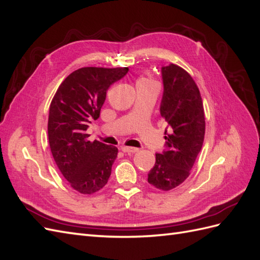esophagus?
<instances>
[{"mask_svg":"<svg viewBox=\"0 0 260 260\" xmlns=\"http://www.w3.org/2000/svg\"><path fill=\"white\" fill-rule=\"evenodd\" d=\"M121 150L123 152H128V153H135V152H138V148H132V147H121Z\"/></svg>","mask_w":260,"mask_h":260,"instance_id":"obj_1","label":"esophagus"}]
</instances>
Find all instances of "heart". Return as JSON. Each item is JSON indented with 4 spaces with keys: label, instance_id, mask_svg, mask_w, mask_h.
I'll list each match as a JSON object with an SVG mask.
<instances>
[{
    "label": "heart",
    "instance_id": "heart-1",
    "mask_svg": "<svg viewBox=\"0 0 260 260\" xmlns=\"http://www.w3.org/2000/svg\"><path fill=\"white\" fill-rule=\"evenodd\" d=\"M144 85H156L155 81L150 77H141L137 80V88Z\"/></svg>",
    "mask_w": 260,
    "mask_h": 260
}]
</instances>
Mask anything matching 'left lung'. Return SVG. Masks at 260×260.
<instances>
[{"mask_svg":"<svg viewBox=\"0 0 260 260\" xmlns=\"http://www.w3.org/2000/svg\"><path fill=\"white\" fill-rule=\"evenodd\" d=\"M163 97L160 112L168 123L166 147L155 154L148 182L161 191H170L184 182L202 149L205 135L203 101L198 85L182 67H162Z\"/></svg>","mask_w":260,"mask_h":260,"instance_id":"1","label":"left lung"}]
</instances>
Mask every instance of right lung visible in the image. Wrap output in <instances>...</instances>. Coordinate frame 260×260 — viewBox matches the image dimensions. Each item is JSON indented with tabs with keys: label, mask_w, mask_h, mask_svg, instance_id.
Listing matches in <instances>:
<instances>
[{
	"label": "right lung",
	"mask_w": 260,
	"mask_h": 260,
	"mask_svg": "<svg viewBox=\"0 0 260 260\" xmlns=\"http://www.w3.org/2000/svg\"><path fill=\"white\" fill-rule=\"evenodd\" d=\"M128 67H82L61 82L49 106L48 141L60 173L75 191L93 194L109 180L118 149L86 131L100 116L108 88L128 73Z\"/></svg>",
	"instance_id": "1"
}]
</instances>
